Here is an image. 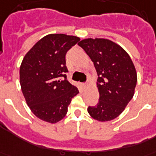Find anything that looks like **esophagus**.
<instances>
[{
  "mask_svg": "<svg viewBox=\"0 0 156 156\" xmlns=\"http://www.w3.org/2000/svg\"><path fill=\"white\" fill-rule=\"evenodd\" d=\"M87 85H88V82H86V83H83V86L84 87H87Z\"/></svg>",
  "mask_w": 156,
  "mask_h": 156,
  "instance_id": "1",
  "label": "esophagus"
}]
</instances>
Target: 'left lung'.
Instances as JSON below:
<instances>
[{
  "label": "left lung",
  "mask_w": 156,
  "mask_h": 156,
  "mask_svg": "<svg viewBox=\"0 0 156 156\" xmlns=\"http://www.w3.org/2000/svg\"><path fill=\"white\" fill-rule=\"evenodd\" d=\"M93 62L98 73L99 101L87 107L90 116L99 122L115 119L133 98L137 75L131 58L112 41L86 39L78 44Z\"/></svg>",
  "instance_id": "1"
}]
</instances>
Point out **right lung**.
I'll list each match as a JSON object with an SVG mask.
<instances>
[{
    "label": "right lung",
    "mask_w": 156,
    "mask_h": 156,
    "mask_svg": "<svg viewBox=\"0 0 156 156\" xmlns=\"http://www.w3.org/2000/svg\"><path fill=\"white\" fill-rule=\"evenodd\" d=\"M80 40L63 34H48L25 55L20 69L23 95L40 119L56 123L65 116L79 92L67 80V52Z\"/></svg>",
    "instance_id": "obj_1"
}]
</instances>
